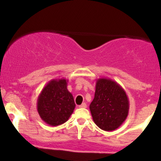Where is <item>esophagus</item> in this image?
<instances>
[{"label": "esophagus", "instance_id": "34e87169", "mask_svg": "<svg viewBox=\"0 0 161 161\" xmlns=\"http://www.w3.org/2000/svg\"><path fill=\"white\" fill-rule=\"evenodd\" d=\"M79 108H87V105H86V103H82V104L79 105Z\"/></svg>", "mask_w": 161, "mask_h": 161}]
</instances>
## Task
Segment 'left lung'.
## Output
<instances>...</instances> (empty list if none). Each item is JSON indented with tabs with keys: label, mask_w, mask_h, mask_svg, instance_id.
Here are the masks:
<instances>
[{
	"label": "left lung",
	"mask_w": 161,
	"mask_h": 161,
	"mask_svg": "<svg viewBox=\"0 0 161 161\" xmlns=\"http://www.w3.org/2000/svg\"><path fill=\"white\" fill-rule=\"evenodd\" d=\"M89 108L94 122L100 129L113 131L126 119L129 101L124 89L117 82L99 78L96 80L95 97Z\"/></svg>",
	"instance_id": "8db88e82"
}]
</instances>
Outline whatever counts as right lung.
I'll return each mask as SVG.
<instances>
[{
  "label": "right lung",
  "instance_id": "add662e5",
  "mask_svg": "<svg viewBox=\"0 0 161 161\" xmlns=\"http://www.w3.org/2000/svg\"><path fill=\"white\" fill-rule=\"evenodd\" d=\"M66 79H52L44 87L37 100V110L45 123L57 126L66 123L73 113L75 104L67 89Z\"/></svg>",
  "mask_w": 161,
  "mask_h": 161
}]
</instances>
